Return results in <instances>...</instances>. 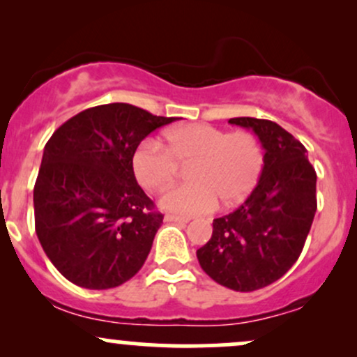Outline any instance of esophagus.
<instances>
[{
    "label": "esophagus",
    "mask_w": 357,
    "mask_h": 357,
    "mask_svg": "<svg viewBox=\"0 0 357 357\" xmlns=\"http://www.w3.org/2000/svg\"><path fill=\"white\" fill-rule=\"evenodd\" d=\"M165 220L174 221V223H183V225H186L188 221H190V218H186V216H176V215H166Z\"/></svg>",
    "instance_id": "obj_1"
}]
</instances>
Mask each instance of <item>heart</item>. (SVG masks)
I'll list each match as a JSON object with an SVG mask.
<instances>
[{"label": "heart", "instance_id": "b5f03b06", "mask_svg": "<svg viewBox=\"0 0 357 357\" xmlns=\"http://www.w3.org/2000/svg\"><path fill=\"white\" fill-rule=\"evenodd\" d=\"M190 184L173 188L161 206L178 215H203L245 199L260 179L264 149L255 134L225 132L208 124H186L166 132V147L155 139L142 141L132 155L139 184L162 191L174 181L178 165H186Z\"/></svg>", "mask_w": 357, "mask_h": 357}]
</instances>
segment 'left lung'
Wrapping results in <instances>:
<instances>
[{"label": "left lung", "instance_id": "left-lung-1", "mask_svg": "<svg viewBox=\"0 0 357 357\" xmlns=\"http://www.w3.org/2000/svg\"><path fill=\"white\" fill-rule=\"evenodd\" d=\"M228 122L260 139L264 169L241 206L213 220L211 238L196 257L220 285L252 292L278 280L301 257L317 210V174L302 142L275 122L255 117Z\"/></svg>", "mask_w": 357, "mask_h": 357}]
</instances>
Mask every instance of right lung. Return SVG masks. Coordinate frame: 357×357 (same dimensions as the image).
Returning a JSON list of instances; mask_svg holds the SVG:
<instances>
[{
  "label": "right lung",
  "mask_w": 357,
  "mask_h": 357,
  "mask_svg": "<svg viewBox=\"0 0 357 357\" xmlns=\"http://www.w3.org/2000/svg\"><path fill=\"white\" fill-rule=\"evenodd\" d=\"M173 121L116 102L82 110L48 139L33 190L35 230L72 284L112 289L144 265L165 216L137 184L132 155Z\"/></svg>",
  "instance_id": "obj_1"
}]
</instances>
